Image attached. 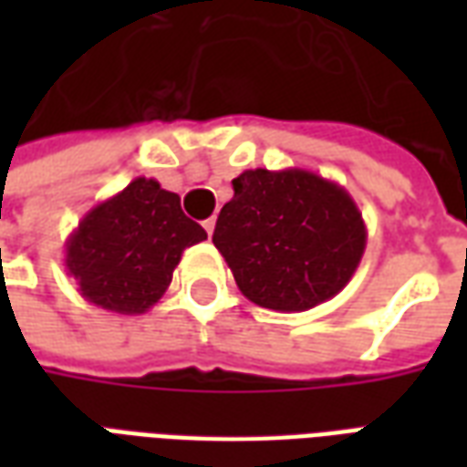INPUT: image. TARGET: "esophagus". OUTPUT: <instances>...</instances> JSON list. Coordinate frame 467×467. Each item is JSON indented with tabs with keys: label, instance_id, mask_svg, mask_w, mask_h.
I'll return each instance as SVG.
<instances>
[{
	"label": "esophagus",
	"instance_id": "esophagus-1",
	"mask_svg": "<svg viewBox=\"0 0 467 467\" xmlns=\"http://www.w3.org/2000/svg\"><path fill=\"white\" fill-rule=\"evenodd\" d=\"M202 227L207 230V234H213L214 233V217H210V220H204Z\"/></svg>",
	"mask_w": 467,
	"mask_h": 467
}]
</instances>
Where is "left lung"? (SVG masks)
<instances>
[{
  "label": "left lung",
  "mask_w": 467,
  "mask_h": 467,
  "mask_svg": "<svg viewBox=\"0 0 467 467\" xmlns=\"http://www.w3.org/2000/svg\"><path fill=\"white\" fill-rule=\"evenodd\" d=\"M213 243L250 303L305 313L350 283L368 227L350 192L300 167L244 170Z\"/></svg>",
  "instance_id": "left-lung-1"
}]
</instances>
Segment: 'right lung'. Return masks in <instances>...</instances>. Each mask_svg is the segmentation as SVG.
<instances>
[{
  "mask_svg": "<svg viewBox=\"0 0 467 467\" xmlns=\"http://www.w3.org/2000/svg\"><path fill=\"white\" fill-rule=\"evenodd\" d=\"M207 233L157 180L137 177L95 204L67 237L65 267L87 303L117 315L147 313L172 283L187 247Z\"/></svg>",
  "mask_w": 467,
  "mask_h": 467,
  "instance_id": "right-lung-1",
  "label": "right lung"
}]
</instances>
